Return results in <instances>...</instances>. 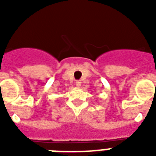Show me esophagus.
Returning a JSON list of instances; mask_svg holds the SVG:
<instances>
[{"label": "esophagus", "instance_id": "1", "mask_svg": "<svg viewBox=\"0 0 156 156\" xmlns=\"http://www.w3.org/2000/svg\"><path fill=\"white\" fill-rule=\"evenodd\" d=\"M75 84L77 87H81V85H82V83H81L80 81H76Z\"/></svg>", "mask_w": 156, "mask_h": 156}]
</instances>
